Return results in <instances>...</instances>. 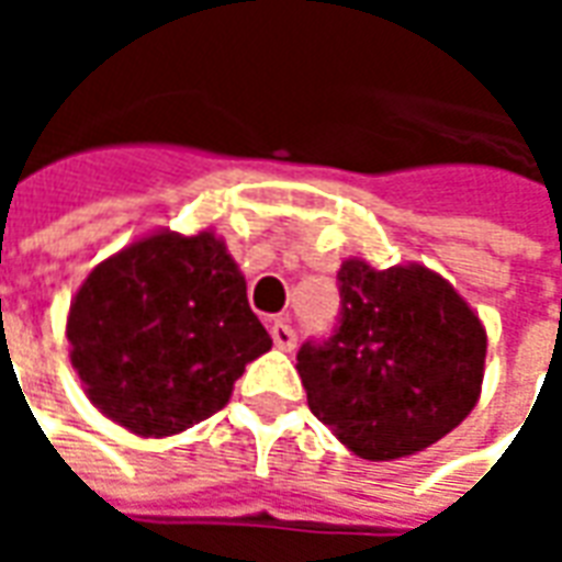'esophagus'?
Masks as SVG:
<instances>
[{"label":"esophagus","mask_w":562,"mask_h":562,"mask_svg":"<svg viewBox=\"0 0 562 562\" xmlns=\"http://www.w3.org/2000/svg\"><path fill=\"white\" fill-rule=\"evenodd\" d=\"M270 337H273V342L280 346V349H294V342H297V334H294V328L285 322V318H273L270 322Z\"/></svg>","instance_id":"1"}]
</instances>
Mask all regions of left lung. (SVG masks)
<instances>
[{"label":"left lung","instance_id":"obj_1","mask_svg":"<svg viewBox=\"0 0 562 562\" xmlns=\"http://www.w3.org/2000/svg\"><path fill=\"white\" fill-rule=\"evenodd\" d=\"M337 289L330 337L297 352L313 415L364 460L434 446L479 401L487 352L479 316L418 265L373 270L349 258Z\"/></svg>","mask_w":562,"mask_h":562}]
</instances>
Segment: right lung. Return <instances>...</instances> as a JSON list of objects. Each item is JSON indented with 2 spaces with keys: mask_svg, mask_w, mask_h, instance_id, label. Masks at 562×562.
Here are the masks:
<instances>
[{
  "mask_svg": "<svg viewBox=\"0 0 562 562\" xmlns=\"http://www.w3.org/2000/svg\"><path fill=\"white\" fill-rule=\"evenodd\" d=\"M66 334L90 401L138 436L220 413L270 349L240 270L210 232L153 234L102 261L71 301Z\"/></svg>",
  "mask_w": 562,
  "mask_h": 562,
  "instance_id": "add662e5",
  "label": "right lung"
}]
</instances>
